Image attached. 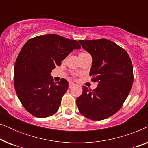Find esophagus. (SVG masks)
<instances>
[{
    "label": "esophagus",
    "instance_id": "34e87169",
    "mask_svg": "<svg viewBox=\"0 0 148 148\" xmlns=\"http://www.w3.org/2000/svg\"><path fill=\"white\" fill-rule=\"evenodd\" d=\"M75 86V84H74V83H72V82H70L69 84V88H71L72 87H73Z\"/></svg>",
    "mask_w": 148,
    "mask_h": 148
}]
</instances>
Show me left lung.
<instances>
[{"label": "left lung", "instance_id": "8db88e82", "mask_svg": "<svg viewBox=\"0 0 148 148\" xmlns=\"http://www.w3.org/2000/svg\"><path fill=\"white\" fill-rule=\"evenodd\" d=\"M92 57L90 75L98 86L92 91L83 86L77 106L83 116L104 120L118 112L128 96L133 82L131 58L125 50L106 39L79 40Z\"/></svg>", "mask_w": 148, "mask_h": 148}]
</instances>
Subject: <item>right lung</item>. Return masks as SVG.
<instances>
[{"label": "right lung", "instance_id": "right-lung-1", "mask_svg": "<svg viewBox=\"0 0 148 148\" xmlns=\"http://www.w3.org/2000/svg\"><path fill=\"white\" fill-rule=\"evenodd\" d=\"M80 48L77 40L56 34L36 36L24 44L16 59L14 85L30 114L45 118L57 112L69 84L64 79L56 84L50 73L73 50Z\"/></svg>", "mask_w": 148, "mask_h": 148}]
</instances>
